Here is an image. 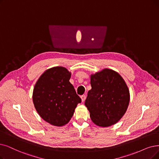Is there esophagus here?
Segmentation results:
<instances>
[{
  "label": "esophagus",
  "instance_id": "obj_1",
  "mask_svg": "<svg viewBox=\"0 0 159 159\" xmlns=\"http://www.w3.org/2000/svg\"><path fill=\"white\" fill-rule=\"evenodd\" d=\"M85 98H86L85 95H82V96H81V99L82 102H84L85 100Z\"/></svg>",
  "mask_w": 159,
  "mask_h": 159
}]
</instances>
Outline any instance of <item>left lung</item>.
<instances>
[{
    "mask_svg": "<svg viewBox=\"0 0 159 159\" xmlns=\"http://www.w3.org/2000/svg\"><path fill=\"white\" fill-rule=\"evenodd\" d=\"M91 85L85 105L92 121L102 127L117 123L130 102L129 90L123 78L117 72L105 68L91 75Z\"/></svg>",
    "mask_w": 159,
    "mask_h": 159,
    "instance_id": "obj_1",
    "label": "left lung"
}]
</instances>
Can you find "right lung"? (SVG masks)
<instances>
[{
    "instance_id": "1",
    "label": "right lung",
    "mask_w": 159,
    "mask_h": 159,
    "mask_svg": "<svg viewBox=\"0 0 159 159\" xmlns=\"http://www.w3.org/2000/svg\"><path fill=\"white\" fill-rule=\"evenodd\" d=\"M71 73L66 68L55 66L44 72L34 85L33 100L38 113L49 124H67L81 99L69 81Z\"/></svg>"
}]
</instances>
